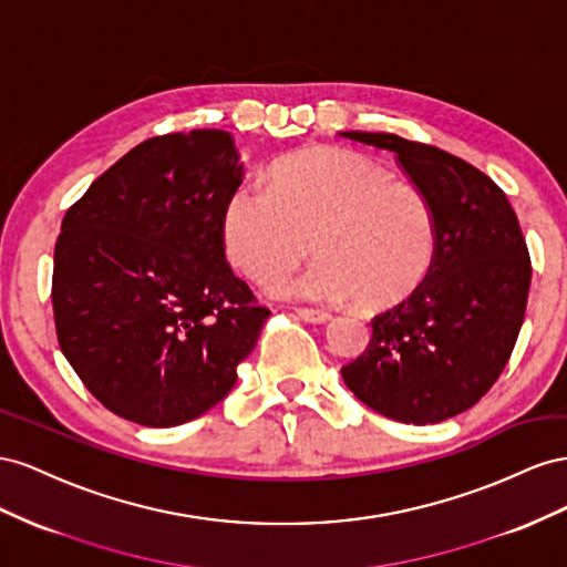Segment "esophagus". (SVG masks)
I'll return each mask as SVG.
<instances>
[{"mask_svg":"<svg viewBox=\"0 0 567 567\" xmlns=\"http://www.w3.org/2000/svg\"><path fill=\"white\" fill-rule=\"evenodd\" d=\"M297 316L301 318V320H306V322H326V320H330V313L328 311H322V309H297Z\"/></svg>","mask_w":567,"mask_h":567,"instance_id":"obj_1","label":"esophagus"}]
</instances>
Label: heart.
I'll use <instances>...</instances> for the list:
<instances>
[{"label": "heart", "mask_w": 567, "mask_h": 567, "mask_svg": "<svg viewBox=\"0 0 567 567\" xmlns=\"http://www.w3.org/2000/svg\"><path fill=\"white\" fill-rule=\"evenodd\" d=\"M311 247L316 261L275 285L292 299L384 309L413 295L436 254V223L425 194L373 158L313 150L282 158L268 189L237 187L223 208V245L254 282L292 270Z\"/></svg>", "instance_id": "1"}]
</instances>
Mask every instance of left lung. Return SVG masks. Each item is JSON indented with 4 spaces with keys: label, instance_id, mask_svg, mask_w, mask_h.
Instances as JSON below:
<instances>
[{
    "label": "left lung",
    "instance_id": "8db88e82",
    "mask_svg": "<svg viewBox=\"0 0 567 567\" xmlns=\"http://www.w3.org/2000/svg\"><path fill=\"white\" fill-rule=\"evenodd\" d=\"M342 137L392 152L436 223L427 278L373 318V337L342 378L384 417L442 423L492 390L523 328L532 264L520 223L504 189L454 154L390 133Z\"/></svg>",
    "mask_w": 567,
    "mask_h": 567
}]
</instances>
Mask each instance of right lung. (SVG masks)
I'll list each match as a JSON object with an SVG mask.
<instances>
[{
	"label": "right lung",
	"instance_id": "obj_1",
	"mask_svg": "<svg viewBox=\"0 0 567 567\" xmlns=\"http://www.w3.org/2000/svg\"><path fill=\"white\" fill-rule=\"evenodd\" d=\"M235 140H144L63 216L52 306L59 347L104 406L173 427L228 396L270 311L225 261L223 208L241 185Z\"/></svg>",
	"mask_w": 567,
	"mask_h": 567
}]
</instances>
